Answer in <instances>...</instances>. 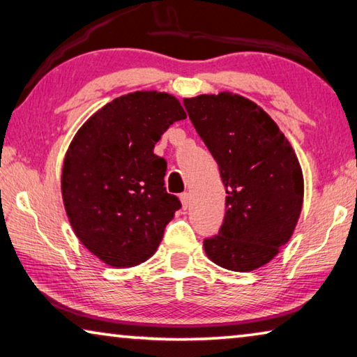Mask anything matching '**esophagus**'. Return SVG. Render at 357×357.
<instances>
[{"instance_id":"esophagus-1","label":"esophagus","mask_w":357,"mask_h":357,"mask_svg":"<svg viewBox=\"0 0 357 357\" xmlns=\"http://www.w3.org/2000/svg\"><path fill=\"white\" fill-rule=\"evenodd\" d=\"M179 198H181V203H183V208L184 209L189 208V204H190V195H189V193H187V192L181 193Z\"/></svg>"}]
</instances>
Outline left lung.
<instances>
[{
    "mask_svg": "<svg viewBox=\"0 0 357 357\" xmlns=\"http://www.w3.org/2000/svg\"><path fill=\"white\" fill-rule=\"evenodd\" d=\"M184 107L228 193L219 234L204 239V252L236 273L261 268L291 238L302 209L294 149L273 118L239 94H202L184 99Z\"/></svg>",
    "mask_w": 357,
    "mask_h": 357,
    "instance_id": "8db88e82",
    "label": "left lung"
}]
</instances>
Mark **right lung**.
I'll return each instance as SVG.
<instances>
[{"label": "right lung", "instance_id": "right-lung-1", "mask_svg": "<svg viewBox=\"0 0 357 357\" xmlns=\"http://www.w3.org/2000/svg\"><path fill=\"white\" fill-rule=\"evenodd\" d=\"M185 116L174 96L135 91L108 102L70 142L61 174L66 214L80 243L105 264L146 261L181 208L165 190L167 162L154 144Z\"/></svg>", "mask_w": 357, "mask_h": 357}]
</instances>
